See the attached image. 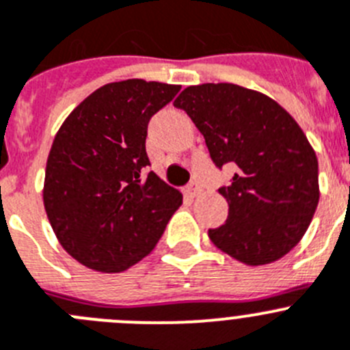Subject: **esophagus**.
I'll list each match as a JSON object with an SVG mask.
<instances>
[{
	"label": "esophagus",
	"mask_w": 350,
	"mask_h": 350,
	"mask_svg": "<svg viewBox=\"0 0 350 350\" xmlns=\"http://www.w3.org/2000/svg\"><path fill=\"white\" fill-rule=\"evenodd\" d=\"M185 196L187 198H196L198 194H200L201 192V187H200V184H198L196 180H192L191 184L187 185V187H185Z\"/></svg>",
	"instance_id": "1"
}]
</instances>
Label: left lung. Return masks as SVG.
<instances>
[{
	"instance_id": "8db88e82",
	"label": "left lung",
	"mask_w": 350,
	"mask_h": 350,
	"mask_svg": "<svg viewBox=\"0 0 350 350\" xmlns=\"http://www.w3.org/2000/svg\"><path fill=\"white\" fill-rule=\"evenodd\" d=\"M173 105L203 133L213 165L234 170L219 189L229 215L208 229L211 243L248 265L286 255L319 201L316 152L297 121L267 95L232 83L189 86Z\"/></svg>"
}]
</instances>
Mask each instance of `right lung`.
<instances>
[{"instance_id": "right-lung-1", "label": "right lung", "mask_w": 350, "mask_h": 350, "mask_svg": "<svg viewBox=\"0 0 350 350\" xmlns=\"http://www.w3.org/2000/svg\"><path fill=\"white\" fill-rule=\"evenodd\" d=\"M178 90L109 83L60 126L44 173V210L64 250L86 267L121 272L142 260L182 204L177 189L146 172L149 121Z\"/></svg>"}]
</instances>
